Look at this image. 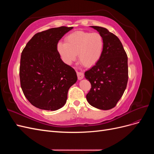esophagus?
I'll list each match as a JSON object with an SVG mask.
<instances>
[{"label":"esophagus","instance_id":"1","mask_svg":"<svg viewBox=\"0 0 154 154\" xmlns=\"http://www.w3.org/2000/svg\"><path fill=\"white\" fill-rule=\"evenodd\" d=\"M77 76H78V79L79 80H82V79L84 78V74L82 72H77Z\"/></svg>","mask_w":154,"mask_h":154}]
</instances>
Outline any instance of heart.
I'll return each mask as SVG.
<instances>
[{"instance_id":"heart-1","label":"heart","mask_w":154,"mask_h":154,"mask_svg":"<svg viewBox=\"0 0 154 154\" xmlns=\"http://www.w3.org/2000/svg\"><path fill=\"white\" fill-rule=\"evenodd\" d=\"M65 42H59L57 50L63 62L70 65L78 54V60L90 67L99 62L104 49V39L99 32L77 31L67 35Z\"/></svg>"}]
</instances>
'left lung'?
<instances>
[{
    "label": "left lung",
    "mask_w": 154,
    "mask_h": 154,
    "mask_svg": "<svg viewBox=\"0 0 154 154\" xmlns=\"http://www.w3.org/2000/svg\"><path fill=\"white\" fill-rule=\"evenodd\" d=\"M91 27L103 36L104 49L99 62L85 72L91 84L86 98L92 106L109 110L116 105L127 87L128 57L117 36L104 27Z\"/></svg>",
    "instance_id": "obj_1"
}]
</instances>
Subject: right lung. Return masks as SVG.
I'll return each instance as SVG.
<instances>
[{"label":"right lung","mask_w":154,"mask_h":154,"mask_svg":"<svg viewBox=\"0 0 154 154\" xmlns=\"http://www.w3.org/2000/svg\"><path fill=\"white\" fill-rule=\"evenodd\" d=\"M72 28L61 26L37 32L22 51L20 86L27 100L37 108H62L69 88L77 81L74 69L62 61L57 50L58 41Z\"/></svg>","instance_id":"add662e5"}]
</instances>
